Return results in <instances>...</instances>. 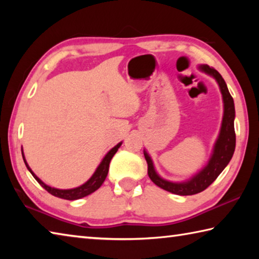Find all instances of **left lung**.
<instances>
[{"mask_svg":"<svg viewBox=\"0 0 259 259\" xmlns=\"http://www.w3.org/2000/svg\"><path fill=\"white\" fill-rule=\"evenodd\" d=\"M203 72L208 73L209 75L213 76L218 82L219 88H221L223 100H224V116H223V123L219 137L216 142V145L213 148V154L211 159L209 160L207 166L200 171L196 176L193 177L191 181L185 183H171L162 179L159 175L155 172L154 166L151 157L148 156L147 153H144L147 162V174L151 181L163 190L171 192L174 194L178 195H193L204 191L208 186L216 181V178L221 175L225 166L229 164L232 156L235 150V131H234V117H235V109L233 98L230 94L227 85L216 69L210 67L208 65L201 66Z\"/></svg>","mask_w":259,"mask_h":259,"instance_id":"obj_1","label":"left lung"}]
</instances>
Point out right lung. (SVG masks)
<instances>
[{"instance_id": "obj_1", "label": "right lung", "mask_w": 259, "mask_h": 259, "mask_svg": "<svg viewBox=\"0 0 259 259\" xmlns=\"http://www.w3.org/2000/svg\"><path fill=\"white\" fill-rule=\"evenodd\" d=\"M121 144H117L115 147H113L111 151H109L106 156L104 157L102 163L99 164V166L96 170L95 174L93 175V177H91L89 181H88L85 184H83V185L78 186L76 188H72V190H58V188H54V187H50L46 185L45 183H43L40 178H37L36 175H35L30 168L27 164V162H26L25 157H24V153H23V157H24V162L26 166H27V169L29 170V172L33 175V177L36 179L37 183L40 184V185L47 190L48 192L50 193V194L57 196V198H60V199H65V200H77V199H81V198H84V196L91 194V193H94L95 191H97L98 188L102 186V184L104 183L105 179L107 177V174H108V168H109V162H111L112 157L114 156V154L117 152L119 150V147L121 146Z\"/></svg>"}]
</instances>
